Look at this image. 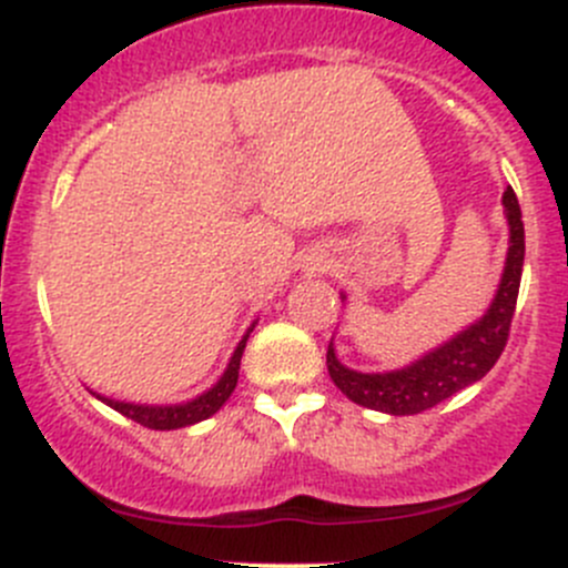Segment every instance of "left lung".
I'll list each match as a JSON object with an SVG mask.
<instances>
[{
	"instance_id": "obj_1",
	"label": "left lung",
	"mask_w": 568,
	"mask_h": 568,
	"mask_svg": "<svg viewBox=\"0 0 568 568\" xmlns=\"http://www.w3.org/2000/svg\"><path fill=\"white\" fill-rule=\"evenodd\" d=\"M503 205H506L508 231H511V239H508L511 247H508L500 288H497V296L489 311H486V316L467 326L454 341L412 363L409 368L390 371V374L348 371L346 365L337 363L335 348L329 343L326 368H329L332 382L341 387V393L348 400L368 406V409L387 412V415H417V412L443 404L445 398L464 390V387L475 385L495 368L508 343V332H511L525 263L523 209H519V200L511 186L503 192Z\"/></svg>"
}]
</instances>
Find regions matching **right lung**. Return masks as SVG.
Segmentation results:
<instances>
[{
  "label": "right lung",
  "mask_w": 568,
  "mask_h": 568,
  "mask_svg": "<svg viewBox=\"0 0 568 568\" xmlns=\"http://www.w3.org/2000/svg\"><path fill=\"white\" fill-rule=\"evenodd\" d=\"M247 337L250 335H244V341L239 343L236 352H233L225 376H222V379L216 382L209 393L197 395V398L186 400V404L140 406V404H125V400L101 398V395L99 398L104 400L106 406H112L114 412H120V415L129 417V420L140 423V426H145V428H153V432H170V428L192 426V423H200V420H205V417L214 415V412L220 409L227 398H231V393L236 390L239 368H242V354H244V346H247Z\"/></svg>",
  "instance_id": "add662e5"
}]
</instances>
